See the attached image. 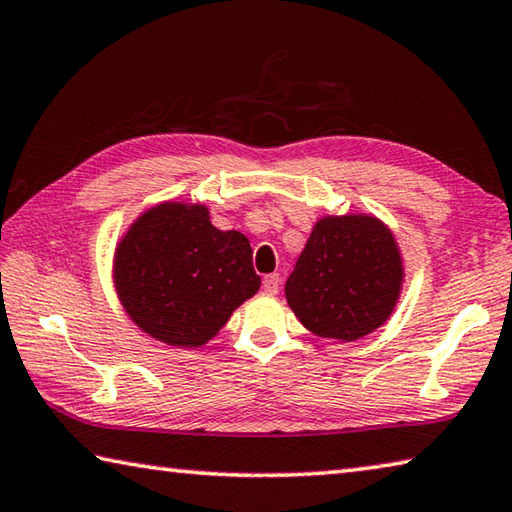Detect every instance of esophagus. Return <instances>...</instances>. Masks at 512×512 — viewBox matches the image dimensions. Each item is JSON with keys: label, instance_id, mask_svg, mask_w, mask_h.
Returning <instances> with one entry per match:
<instances>
[{"label": "esophagus", "instance_id": "1", "mask_svg": "<svg viewBox=\"0 0 512 512\" xmlns=\"http://www.w3.org/2000/svg\"><path fill=\"white\" fill-rule=\"evenodd\" d=\"M280 284H282V277L277 273H271V275L264 277L262 288H264L266 295H277V291H280Z\"/></svg>", "mask_w": 512, "mask_h": 512}]
</instances>
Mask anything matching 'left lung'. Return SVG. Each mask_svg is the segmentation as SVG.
Masks as SVG:
<instances>
[{"label":"left lung","mask_w":512,"mask_h":512,"mask_svg":"<svg viewBox=\"0 0 512 512\" xmlns=\"http://www.w3.org/2000/svg\"><path fill=\"white\" fill-rule=\"evenodd\" d=\"M403 262L394 235L376 217H324L288 275V306L315 336L358 340L394 311Z\"/></svg>","instance_id":"obj_1"}]
</instances>
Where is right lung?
Masks as SVG:
<instances>
[{"instance_id": "add662e5", "label": "right lung", "mask_w": 512, "mask_h": 512, "mask_svg": "<svg viewBox=\"0 0 512 512\" xmlns=\"http://www.w3.org/2000/svg\"><path fill=\"white\" fill-rule=\"evenodd\" d=\"M114 280L138 327L185 349L215 338L262 284L248 239L185 203H161L134 221L116 248Z\"/></svg>"}]
</instances>
